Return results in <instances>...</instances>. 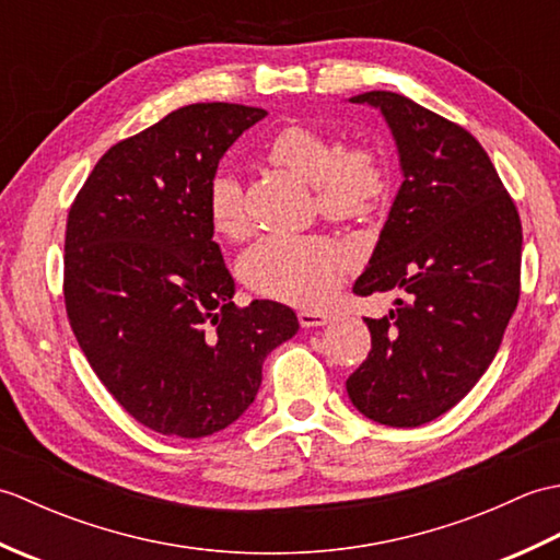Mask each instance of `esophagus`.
Returning <instances> with one entry per match:
<instances>
[{
    "mask_svg": "<svg viewBox=\"0 0 560 560\" xmlns=\"http://www.w3.org/2000/svg\"><path fill=\"white\" fill-rule=\"evenodd\" d=\"M329 315H325V313H317V311H301L299 313V323H301V327H305V329H311V327H325L327 323H329Z\"/></svg>",
    "mask_w": 560,
    "mask_h": 560,
    "instance_id": "esophagus-1",
    "label": "esophagus"
}]
</instances>
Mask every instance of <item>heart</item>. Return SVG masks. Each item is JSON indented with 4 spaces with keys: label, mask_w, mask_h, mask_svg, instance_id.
Masks as SVG:
<instances>
[{
    "label": "heart",
    "mask_w": 560,
    "mask_h": 560,
    "mask_svg": "<svg viewBox=\"0 0 560 560\" xmlns=\"http://www.w3.org/2000/svg\"><path fill=\"white\" fill-rule=\"evenodd\" d=\"M271 165L313 185L317 209L329 219H361L389 197V165L368 144L341 147L337 137L311 125H287L265 147ZM209 219L223 237L237 241L249 229L243 187L233 173L209 185ZM353 265L351 249L329 235L271 233L247 247L241 277L249 289L293 305L325 303Z\"/></svg>",
    "instance_id": "heart-1"
}]
</instances>
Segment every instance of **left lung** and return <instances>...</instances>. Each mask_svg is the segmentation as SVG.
Instances as JSON below:
<instances>
[{
	"mask_svg": "<svg viewBox=\"0 0 560 560\" xmlns=\"http://www.w3.org/2000/svg\"><path fill=\"white\" fill-rule=\"evenodd\" d=\"M351 103L383 113L404 180L355 295L401 291L365 317L373 349L347 380L368 419L416 428L450 411L495 359L520 301L522 223L467 129L392 91Z\"/></svg>",
	"mask_w": 560,
	"mask_h": 560,
	"instance_id": "obj_1",
	"label": "left lung"
}]
</instances>
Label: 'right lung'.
<instances>
[{
	"instance_id": "1",
	"label": "right lung",
	"mask_w": 560,
	"mask_h": 560,
	"mask_svg": "<svg viewBox=\"0 0 560 560\" xmlns=\"http://www.w3.org/2000/svg\"><path fill=\"white\" fill-rule=\"evenodd\" d=\"M267 110L195 103L103 153L69 209L65 305L105 389L163 435L223 431L255 401L261 363L299 331L291 307L233 303L209 185Z\"/></svg>"
}]
</instances>
